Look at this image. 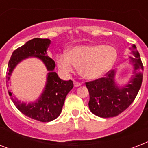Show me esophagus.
<instances>
[{"label": "esophagus", "mask_w": 148, "mask_h": 148, "mask_svg": "<svg viewBox=\"0 0 148 148\" xmlns=\"http://www.w3.org/2000/svg\"><path fill=\"white\" fill-rule=\"evenodd\" d=\"M74 87H80L82 85V83H80L78 82H74Z\"/></svg>", "instance_id": "obj_1"}]
</instances>
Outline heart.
<instances>
[{"label": "heart", "instance_id": "b5f03b06", "mask_svg": "<svg viewBox=\"0 0 148 148\" xmlns=\"http://www.w3.org/2000/svg\"><path fill=\"white\" fill-rule=\"evenodd\" d=\"M116 51L112 47L102 45H81L70 49L67 53L57 57L59 69L70 74L80 67V74L88 80L103 76L114 64Z\"/></svg>", "mask_w": 148, "mask_h": 148}]
</instances>
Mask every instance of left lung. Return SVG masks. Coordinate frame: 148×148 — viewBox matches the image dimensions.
I'll return each mask as SVG.
<instances>
[{"label": "left lung", "instance_id": "left-lung-1", "mask_svg": "<svg viewBox=\"0 0 148 148\" xmlns=\"http://www.w3.org/2000/svg\"><path fill=\"white\" fill-rule=\"evenodd\" d=\"M130 64L134 66V75L128 84L119 87L115 82L116 71H109L105 77L86 82L90 99L88 106L93 114L101 118L114 117L132 104L141 87L144 66L135 45L130 48Z\"/></svg>", "mask_w": 148, "mask_h": 148}]
</instances>
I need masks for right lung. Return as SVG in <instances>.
Listing matches in <instances>:
<instances>
[{
  "label": "right lung",
  "mask_w": 148,
  "mask_h": 148,
  "mask_svg": "<svg viewBox=\"0 0 148 148\" xmlns=\"http://www.w3.org/2000/svg\"><path fill=\"white\" fill-rule=\"evenodd\" d=\"M49 45V39L35 38L15 49L8 62L6 77V84H8L14 67L24 59L37 57L43 62L49 72L43 92L37 101L26 104L12 97V93L10 91L8 94L11 96L14 106L21 113L31 119L44 123L52 121L59 116L66 95L74 87L71 80L63 81L54 71L55 62L47 55V52Z\"/></svg>",
  "instance_id": "obj_1"
}]
</instances>
